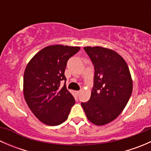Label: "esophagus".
Returning a JSON list of instances; mask_svg holds the SVG:
<instances>
[{"label": "esophagus", "mask_w": 151, "mask_h": 151, "mask_svg": "<svg viewBox=\"0 0 151 151\" xmlns=\"http://www.w3.org/2000/svg\"><path fill=\"white\" fill-rule=\"evenodd\" d=\"M80 93H81V91H76V94H77V96H79L80 94Z\"/></svg>", "instance_id": "34e87169"}]
</instances>
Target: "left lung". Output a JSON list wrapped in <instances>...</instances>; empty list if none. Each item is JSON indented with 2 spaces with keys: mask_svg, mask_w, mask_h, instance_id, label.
<instances>
[{
  "mask_svg": "<svg viewBox=\"0 0 151 151\" xmlns=\"http://www.w3.org/2000/svg\"><path fill=\"white\" fill-rule=\"evenodd\" d=\"M93 64L94 84L89 101L82 102L88 119L96 126L112 122L124 109L132 93L127 63L118 53L102 47H85Z\"/></svg>",
  "mask_w": 151,
  "mask_h": 151,
  "instance_id": "left-lung-1",
  "label": "left lung"
}]
</instances>
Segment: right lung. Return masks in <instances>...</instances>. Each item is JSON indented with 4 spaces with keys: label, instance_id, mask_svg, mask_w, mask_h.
<instances>
[{
    "label": "right lung",
    "instance_id": "1",
    "mask_svg": "<svg viewBox=\"0 0 151 151\" xmlns=\"http://www.w3.org/2000/svg\"><path fill=\"white\" fill-rule=\"evenodd\" d=\"M80 47L50 45L36 53L25 68L23 93L35 116L48 126H58L68 118L75 103L66 89L60 88L67 61L80 50Z\"/></svg>",
    "mask_w": 151,
    "mask_h": 151
}]
</instances>
